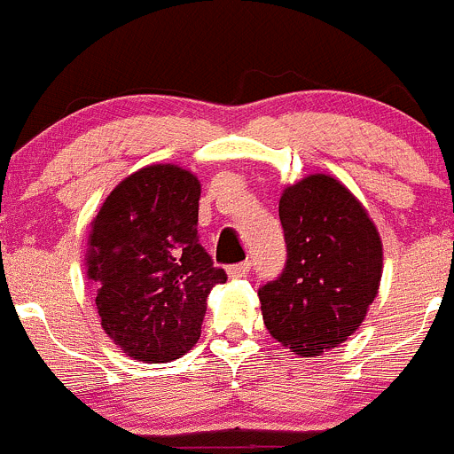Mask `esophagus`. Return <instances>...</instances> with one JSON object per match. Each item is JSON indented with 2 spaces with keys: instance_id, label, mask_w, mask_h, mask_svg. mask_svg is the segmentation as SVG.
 Returning a JSON list of instances; mask_svg holds the SVG:
<instances>
[{
  "instance_id": "obj_1",
  "label": "esophagus",
  "mask_w": 454,
  "mask_h": 454,
  "mask_svg": "<svg viewBox=\"0 0 454 454\" xmlns=\"http://www.w3.org/2000/svg\"><path fill=\"white\" fill-rule=\"evenodd\" d=\"M249 269H251V262L249 260H245V262H240V264H231V267L227 269V276L229 278H242L247 271H249Z\"/></svg>"
}]
</instances>
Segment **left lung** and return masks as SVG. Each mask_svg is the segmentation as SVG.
<instances>
[{"mask_svg": "<svg viewBox=\"0 0 454 454\" xmlns=\"http://www.w3.org/2000/svg\"><path fill=\"white\" fill-rule=\"evenodd\" d=\"M286 264L258 289L264 326L294 356L316 357L347 342L378 298L384 251L373 218L331 174L282 190Z\"/></svg>", "mask_w": 454, "mask_h": 454, "instance_id": "obj_1", "label": "left lung"}]
</instances>
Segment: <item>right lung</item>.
Instances as JSON below:
<instances>
[{"instance_id": "obj_1", "label": "right lung", "mask_w": 454, "mask_h": 454, "mask_svg": "<svg viewBox=\"0 0 454 454\" xmlns=\"http://www.w3.org/2000/svg\"><path fill=\"white\" fill-rule=\"evenodd\" d=\"M200 181L174 163L125 176L90 223L85 278L101 329L128 357L172 362L200 338L207 295L227 280L196 236Z\"/></svg>"}]
</instances>
